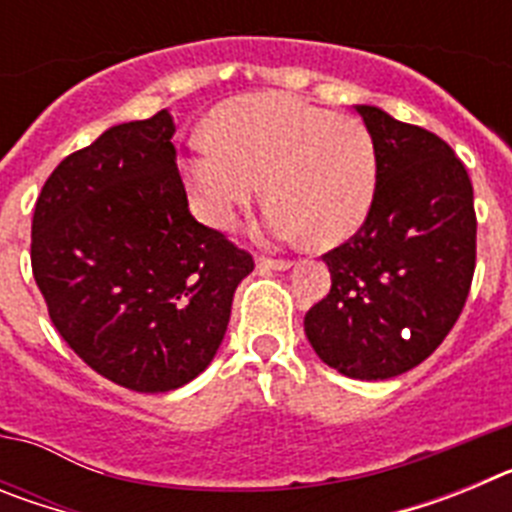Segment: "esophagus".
<instances>
[{
  "label": "esophagus",
  "instance_id": "obj_1",
  "mask_svg": "<svg viewBox=\"0 0 512 512\" xmlns=\"http://www.w3.org/2000/svg\"><path fill=\"white\" fill-rule=\"evenodd\" d=\"M256 266H259L261 271H287L289 266H292V261H289V259H269V256H259Z\"/></svg>",
  "mask_w": 512,
  "mask_h": 512
}]
</instances>
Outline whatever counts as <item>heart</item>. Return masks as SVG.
Returning a JSON list of instances; mask_svg holds the SVG:
<instances>
[{
	"label": "heart",
	"instance_id": "heart-1",
	"mask_svg": "<svg viewBox=\"0 0 512 512\" xmlns=\"http://www.w3.org/2000/svg\"><path fill=\"white\" fill-rule=\"evenodd\" d=\"M182 171L194 210L228 228L264 179L266 233L333 246L359 230L377 192V148L364 122L284 94H251L212 115Z\"/></svg>",
	"mask_w": 512,
	"mask_h": 512
}]
</instances>
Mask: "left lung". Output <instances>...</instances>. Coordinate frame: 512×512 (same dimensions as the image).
<instances>
[{
  "label": "left lung",
  "instance_id": "8db88e82",
  "mask_svg": "<svg viewBox=\"0 0 512 512\" xmlns=\"http://www.w3.org/2000/svg\"><path fill=\"white\" fill-rule=\"evenodd\" d=\"M377 148L364 225L328 251L330 292L305 315L315 354L351 379L410 372L459 320L477 259L469 174L438 135L356 104Z\"/></svg>",
  "mask_w": 512,
  "mask_h": 512
}]
</instances>
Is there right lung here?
<instances>
[{"label":"right lung","instance_id":"add662e5","mask_svg":"<svg viewBox=\"0 0 512 512\" xmlns=\"http://www.w3.org/2000/svg\"><path fill=\"white\" fill-rule=\"evenodd\" d=\"M169 110L104 130L43 184L30 261L61 338L104 379L169 392L210 366L248 251L197 223Z\"/></svg>","mask_w":512,"mask_h":512}]
</instances>
